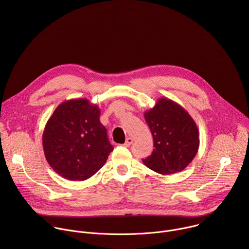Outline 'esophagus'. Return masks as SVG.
I'll return each instance as SVG.
<instances>
[{"instance_id": "1", "label": "esophagus", "mask_w": 249, "mask_h": 249, "mask_svg": "<svg viewBox=\"0 0 249 249\" xmlns=\"http://www.w3.org/2000/svg\"><path fill=\"white\" fill-rule=\"evenodd\" d=\"M132 143H133V139L129 137V138H127V139H126V142H125L124 146H125V147H129L130 145H132Z\"/></svg>"}]
</instances>
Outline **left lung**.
Instances as JSON below:
<instances>
[{
  "label": "left lung",
  "instance_id": "obj_1",
  "mask_svg": "<svg viewBox=\"0 0 249 249\" xmlns=\"http://www.w3.org/2000/svg\"><path fill=\"white\" fill-rule=\"evenodd\" d=\"M144 116L155 147L152 155L143 160L144 164L162 175L183 170L199 149V131L193 118L181 105L165 97L160 98Z\"/></svg>",
  "mask_w": 249,
  "mask_h": 249
}]
</instances>
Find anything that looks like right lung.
<instances>
[{
	"label": "right lung",
	"instance_id": "right-lung-1",
	"mask_svg": "<svg viewBox=\"0 0 249 249\" xmlns=\"http://www.w3.org/2000/svg\"><path fill=\"white\" fill-rule=\"evenodd\" d=\"M99 115L96 104L77 98L62 102L48 119L42 135L44 155L53 170L64 178H89L113 151Z\"/></svg>",
	"mask_w": 249,
	"mask_h": 249
}]
</instances>
